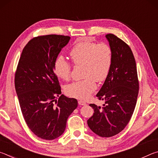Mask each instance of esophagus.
<instances>
[{"instance_id": "34e87169", "label": "esophagus", "mask_w": 158, "mask_h": 158, "mask_svg": "<svg viewBox=\"0 0 158 158\" xmlns=\"http://www.w3.org/2000/svg\"><path fill=\"white\" fill-rule=\"evenodd\" d=\"M78 103H79V105H82V106H84V105H86V102H85V101H84V100H79L78 101Z\"/></svg>"}]
</instances>
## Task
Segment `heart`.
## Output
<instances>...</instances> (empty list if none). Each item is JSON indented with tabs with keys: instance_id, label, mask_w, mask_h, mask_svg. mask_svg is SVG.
Returning a JSON list of instances; mask_svg holds the SVG:
<instances>
[{
	"instance_id": "obj_1",
	"label": "heart",
	"mask_w": 158,
	"mask_h": 158,
	"mask_svg": "<svg viewBox=\"0 0 158 158\" xmlns=\"http://www.w3.org/2000/svg\"><path fill=\"white\" fill-rule=\"evenodd\" d=\"M69 56L75 65H83L84 79L67 85L65 92L70 97L84 100L95 91V81L102 82L107 78L113 63L111 48L105 43L81 40L73 47ZM53 69L58 78L68 80L70 77L71 66L63 58L55 60Z\"/></svg>"
}]
</instances>
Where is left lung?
Returning <instances> with one entry per match:
<instances>
[{
	"label": "left lung",
	"mask_w": 158,
	"mask_h": 158,
	"mask_svg": "<svg viewBox=\"0 0 158 158\" xmlns=\"http://www.w3.org/2000/svg\"><path fill=\"white\" fill-rule=\"evenodd\" d=\"M113 53V63L107 78L96 96L105 101L94 109L87 121L90 129L102 137H111L124 129L135 110L139 81L135 57L130 47L114 34L106 35Z\"/></svg>",
	"instance_id": "1"
}]
</instances>
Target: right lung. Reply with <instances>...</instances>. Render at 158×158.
Wrapping results in <instances>:
<instances>
[{
  "label": "right lung",
  "instance_id": "1",
  "mask_svg": "<svg viewBox=\"0 0 158 158\" xmlns=\"http://www.w3.org/2000/svg\"><path fill=\"white\" fill-rule=\"evenodd\" d=\"M70 37L47 35L34 37L21 53L15 84L23 118L37 137L53 140L64 132L74 98L61 94L53 63Z\"/></svg>",
  "mask_w": 158,
  "mask_h": 158
}]
</instances>
